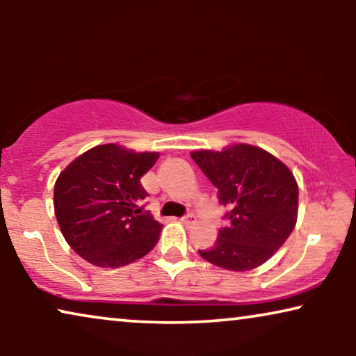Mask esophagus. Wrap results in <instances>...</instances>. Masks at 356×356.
Here are the masks:
<instances>
[{
	"label": "esophagus",
	"instance_id": "obj_1",
	"mask_svg": "<svg viewBox=\"0 0 356 356\" xmlns=\"http://www.w3.org/2000/svg\"><path fill=\"white\" fill-rule=\"evenodd\" d=\"M181 222L186 223V225H191V223L196 222V216H194L193 212H189V213H186V216H184V217H181Z\"/></svg>",
	"mask_w": 356,
	"mask_h": 356
}]
</instances>
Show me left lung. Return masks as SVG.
<instances>
[{
    "mask_svg": "<svg viewBox=\"0 0 356 356\" xmlns=\"http://www.w3.org/2000/svg\"><path fill=\"white\" fill-rule=\"evenodd\" d=\"M228 209V227L216 243L201 250L204 259L228 270H251L264 264L293 232L298 213V184L290 168L250 144L191 154Z\"/></svg>",
    "mask_w": 356,
    "mask_h": 356,
    "instance_id": "left-lung-1",
    "label": "left lung"
}]
</instances>
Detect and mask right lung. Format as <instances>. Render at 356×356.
<instances>
[{
    "label": "right lung",
    "instance_id": "add662e5",
    "mask_svg": "<svg viewBox=\"0 0 356 356\" xmlns=\"http://www.w3.org/2000/svg\"><path fill=\"white\" fill-rule=\"evenodd\" d=\"M157 152H134L116 144L87 150L55 183V216L63 236L82 259L121 267L157 245L162 225L144 211L149 196L140 178Z\"/></svg>",
    "mask_w": 356,
    "mask_h": 356
}]
</instances>
